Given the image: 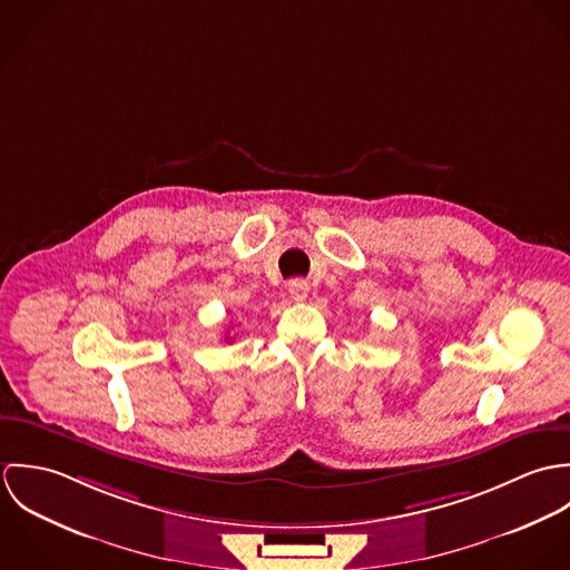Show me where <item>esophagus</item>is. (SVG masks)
<instances>
[{
	"instance_id": "34e87169",
	"label": "esophagus",
	"mask_w": 570,
	"mask_h": 570,
	"mask_svg": "<svg viewBox=\"0 0 570 570\" xmlns=\"http://www.w3.org/2000/svg\"><path fill=\"white\" fill-rule=\"evenodd\" d=\"M289 296H292L296 303H303V301L309 296V285H307V281H301V278L292 281V283H289Z\"/></svg>"
}]
</instances>
